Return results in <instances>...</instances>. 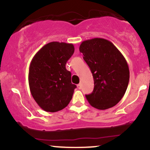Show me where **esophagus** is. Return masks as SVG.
Returning a JSON list of instances; mask_svg holds the SVG:
<instances>
[{
  "mask_svg": "<svg viewBox=\"0 0 150 150\" xmlns=\"http://www.w3.org/2000/svg\"><path fill=\"white\" fill-rule=\"evenodd\" d=\"M77 88H78L79 89H80L81 88H82V85H81L80 83L78 84V85H77Z\"/></svg>",
  "mask_w": 150,
  "mask_h": 150,
  "instance_id": "esophagus-1",
  "label": "esophagus"
}]
</instances>
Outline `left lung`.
<instances>
[{
  "mask_svg": "<svg viewBox=\"0 0 150 150\" xmlns=\"http://www.w3.org/2000/svg\"><path fill=\"white\" fill-rule=\"evenodd\" d=\"M79 49L94 78V90L85 95L87 101L99 110L114 106L124 96L130 78L124 56L112 43L101 38L84 41Z\"/></svg>",
  "mask_w": 150,
  "mask_h": 150,
  "instance_id": "1",
  "label": "left lung"
}]
</instances>
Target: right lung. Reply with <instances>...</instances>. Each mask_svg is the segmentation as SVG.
<instances>
[{
	"mask_svg": "<svg viewBox=\"0 0 150 150\" xmlns=\"http://www.w3.org/2000/svg\"><path fill=\"white\" fill-rule=\"evenodd\" d=\"M73 44L53 42L36 53L29 69L31 94L37 104L47 112H56L68 106L76 85L65 64L73 56Z\"/></svg>",
	"mask_w": 150,
	"mask_h": 150,
	"instance_id": "1",
	"label": "right lung"
}]
</instances>
